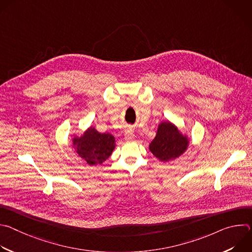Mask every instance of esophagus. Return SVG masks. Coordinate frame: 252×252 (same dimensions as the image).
Listing matches in <instances>:
<instances>
[{
    "instance_id": "esophagus-1",
    "label": "esophagus",
    "mask_w": 252,
    "mask_h": 252,
    "mask_svg": "<svg viewBox=\"0 0 252 252\" xmlns=\"http://www.w3.org/2000/svg\"><path fill=\"white\" fill-rule=\"evenodd\" d=\"M125 138L126 141H133L135 139V135L132 131L131 128H127L126 130V134H125Z\"/></svg>"
}]
</instances>
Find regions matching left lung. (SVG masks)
Here are the masks:
<instances>
[{
	"label": "left lung",
	"instance_id": "obj_1",
	"mask_svg": "<svg viewBox=\"0 0 252 252\" xmlns=\"http://www.w3.org/2000/svg\"><path fill=\"white\" fill-rule=\"evenodd\" d=\"M189 142V137L173 123L164 121L158 125L156 137L150 143L149 149L158 159L168 162L184 155Z\"/></svg>",
	"mask_w": 252,
	"mask_h": 252
}]
</instances>
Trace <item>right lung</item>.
Returning <instances> with one entry per match:
<instances>
[{
    "label": "right lung",
    "mask_w": 252,
    "mask_h": 252,
    "mask_svg": "<svg viewBox=\"0 0 252 252\" xmlns=\"http://www.w3.org/2000/svg\"><path fill=\"white\" fill-rule=\"evenodd\" d=\"M71 145L79 157L88 164L97 165L111 157L116 149V139L113 134L100 133L91 126L81 135L74 134Z\"/></svg>",
    "instance_id": "add662e5"
}]
</instances>
